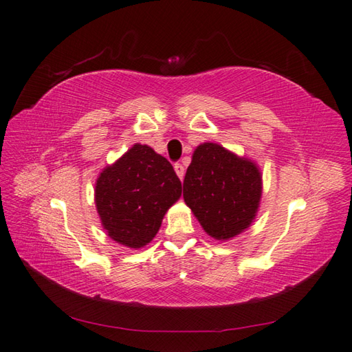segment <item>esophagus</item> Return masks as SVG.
Returning a JSON list of instances; mask_svg holds the SVG:
<instances>
[{
	"instance_id": "obj_1",
	"label": "esophagus",
	"mask_w": 352,
	"mask_h": 352,
	"mask_svg": "<svg viewBox=\"0 0 352 352\" xmlns=\"http://www.w3.org/2000/svg\"><path fill=\"white\" fill-rule=\"evenodd\" d=\"M174 169H175V173H177V175H178V178L183 179V177H184V166L182 165V163H175Z\"/></svg>"
}]
</instances>
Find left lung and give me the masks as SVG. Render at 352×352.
<instances>
[{"label": "left lung", "mask_w": 352, "mask_h": 352, "mask_svg": "<svg viewBox=\"0 0 352 352\" xmlns=\"http://www.w3.org/2000/svg\"><path fill=\"white\" fill-rule=\"evenodd\" d=\"M261 192L255 163L211 142L195 150L183 183L186 204L204 231L217 240L246 230L258 211Z\"/></svg>", "instance_id": "obj_1"}]
</instances>
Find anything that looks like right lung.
<instances>
[{"instance_id":"right-lung-1","label":"right lung","mask_w":352,"mask_h":352,"mask_svg":"<svg viewBox=\"0 0 352 352\" xmlns=\"http://www.w3.org/2000/svg\"><path fill=\"white\" fill-rule=\"evenodd\" d=\"M182 196L173 165L148 145L136 144L96 184V207L112 240L139 249L157 234L168 208Z\"/></svg>"}]
</instances>
